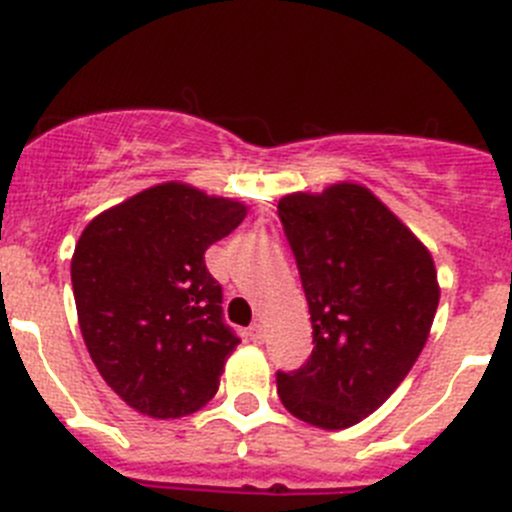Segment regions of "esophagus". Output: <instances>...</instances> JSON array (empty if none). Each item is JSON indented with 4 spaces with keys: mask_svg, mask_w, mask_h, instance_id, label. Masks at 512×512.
<instances>
[{
    "mask_svg": "<svg viewBox=\"0 0 512 512\" xmlns=\"http://www.w3.org/2000/svg\"><path fill=\"white\" fill-rule=\"evenodd\" d=\"M250 339H252V342H255V344H262V339H265V327H262L260 322H255V324H252V327H250Z\"/></svg>",
    "mask_w": 512,
    "mask_h": 512,
    "instance_id": "esophagus-1",
    "label": "esophagus"
}]
</instances>
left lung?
Returning <instances> with one entry per match:
<instances>
[{
    "label": "left lung",
    "mask_w": 512,
    "mask_h": 512,
    "mask_svg": "<svg viewBox=\"0 0 512 512\" xmlns=\"http://www.w3.org/2000/svg\"><path fill=\"white\" fill-rule=\"evenodd\" d=\"M297 260L314 349L277 371V394L299 421L339 431L374 414L416 364L438 309L428 247L369 188L334 183L277 205Z\"/></svg>",
    "instance_id": "8db88e82"
}]
</instances>
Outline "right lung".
Segmentation results:
<instances>
[{
  "label": "right lung",
  "instance_id": "add662e5",
  "mask_svg": "<svg viewBox=\"0 0 512 512\" xmlns=\"http://www.w3.org/2000/svg\"><path fill=\"white\" fill-rule=\"evenodd\" d=\"M240 200L180 180L96 215L71 257L79 327L98 374L138 414L203 409L240 339L223 322V287L205 250L245 220Z\"/></svg>",
  "mask_w": 512,
  "mask_h": 512
}]
</instances>
